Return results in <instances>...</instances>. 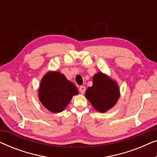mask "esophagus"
<instances>
[{
  "mask_svg": "<svg viewBox=\"0 0 157 157\" xmlns=\"http://www.w3.org/2000/svg\"><path fill=\"white\" fill-rule=\"evenodd\" d=\"M79 91H80L81 94H84L85 91H86V87L83 86H81L79 87Z\"/></svg>",
  "mask_w": 157,
  "mask_h": 157,
  "instance_id": "obj_1",
  "label": "esophagus"
}]
</instances>
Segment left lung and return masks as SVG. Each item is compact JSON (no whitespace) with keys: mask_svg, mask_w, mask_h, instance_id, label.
<instances>
[{"mask_svg":"<svg viewBox=\"0 0 157 157\" xmlns=\"http://www.w3.org/2000/svg\"><path fill=\"white\" fill-rule=\"evenodd\" d=\"M85 97L100 113H105L115 106L120 97L117 81L108 75L98 72L93 76V86L86 91Z\"/></svg>","mask_w":157,"mask_h":157,"instance_id":"left-lung-1","label":"left lung"}]
</instances>
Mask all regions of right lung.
<instances>
[{"label":"right lung","mask_w":157,"mask_h":157,"mask_svg":"<svg viewBox=\"0 0 157 157\" xmlns=\"http://www.w3.org/2000/svg\"><path fill=\"white\" fill-rule=\"evenodd\" d=\"M78 91L74 83L59 71H50L40 81L38 98L45 108L52 113H60L68 106Z\"/></svg>","instance_id":"add662e5"}]
</instances>
